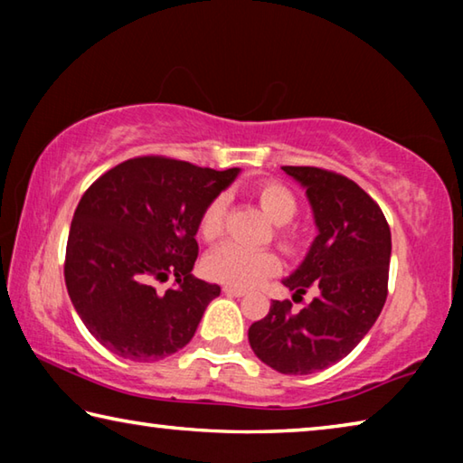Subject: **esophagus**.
<instances>
[{
	"mask_svg": "<svg viewBox=\"0 0 463 463\" xmlns=\"http://www.w3.org/2000/svg\"><path fill=\"white\" fill-rule=\"evenodd\" d=\"M222 292H224L226 296H232V298H242V296L247 294L245 289H241V288H232V286H224V288H222Z\"/></svg>",
	"mask_w": 463,
	"mask_h": 463,
	"instance_id": "1",
	"label": "esophagus"
}]
</instances>
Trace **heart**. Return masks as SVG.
<instances>
[{"label":"heart","instance_id":"obj_1","mask_svg":"<svg viewBox=\"0 0 463 463\" xmlns=\"http://www.w3.org/2000/svg\"><path fill=\"white\" fill-rule=\"evenodd\" d=\"M260 206L276 224H288L298 213V200L289 187L278 182H268L257 190ZM226 216V195H216L208 203L200 218V234L206 241H216L224 231ZM281 245L294 249L298 237L296 232L284 229L279 232ZM206 273L216 281L229 284L232 288H255L263 279L279 271V257L268 249H250L241 242L226 241L213 249L203 261Z\"/></svg>","mask_w":463,"mask_h":463}]
</instances>
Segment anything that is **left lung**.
<instances>
[{
	"label": "left lung",
	"mask_w": 463,
	"mask_h": 463,
	"mask_svg": "<svg viewBox=\"0 0 463 463\" xmlns=\"http://www.w3.org/2000/svg\"><path fill=\"white\" fill-rule=\"evenodd\" d=\"M307 190L318 234L302 263L284 278L294 296L315 289L298 315L273 300L249 326L255 355L279 373L304 375L349 355L378 320L388 296L390 226L355 182L318 167H281Z\"/></svg>",
	"instance_id": "left-lung-1"
}]
</instances>
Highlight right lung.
Returning a JSON list of instances; mask_svg holds the SVG:
<instances>
[{
    "mask_svg": "<svg viewBox=\"0 0 463 463\" xmlns=\"http://www.w3.org/2000/svg\"><path fill=\"white\" fill-rule=\"evenodd\" d=\"M239 167L214 171L167 156H137L90 185L69 231L65 284L88 331L112 354L156 362L198 328L221 286L192 276L200 218ZM175 277L159 293L156 284Z\"/></svg>",
    "mask_w": 463,
    "mask_h": 463,
    "instance_id": "right-lung-1",
    "label": "right lung"
}]
</instances>
